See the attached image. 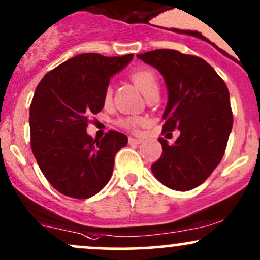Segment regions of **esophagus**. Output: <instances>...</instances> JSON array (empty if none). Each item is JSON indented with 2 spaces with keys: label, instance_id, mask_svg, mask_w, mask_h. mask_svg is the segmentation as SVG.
Listing matches in <instances>:
<instances>
[{
  "label": "esophagus",
  "instance_id": "obj_1",
  "mask_svg": "<svg viewBox=\"0 0 260 260\" xmlns=\"http://www.w3.org/2000/svg\"><path fill=\"white\" fill-rule=\"evenodd\" d=\"M141 139H136V138H129V144L130 145H139L141 144Z\"/></svg>",
  "mask_w": 260,
  "mask_h": 260
}]
</instances>
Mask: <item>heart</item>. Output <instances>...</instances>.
<instances>
[{
	"instance_id": "obj_1",
	"label": "heart",
	"mask_w": 260,
	"mask_h": 260,
	"mask_svg": "<svg viewBox=\"0 0 260 260\" xmlns=\"http://www.w3.org/2000/svg\"><path fill=\"white\" fill-rule=\"evenodd\" d=\"M131 80L135 83V85L138 86L141 90V93L145 96L150 95L152 91L157 90L158 88V80L157 75L155 74V72L150 68H141L136 69L131 73ZM111 96H113V90H111L110 86H108L104 91V103L109 104L111 102ZM142 120L139 118H124L119 120V125L124 129L127 130H136L141 125Z\"/></svg>"
}]
</instances>
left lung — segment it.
Masks as SVG:
<instances>
[{
  "label": "left lung",
  "mask_w": 260,
  "mask_h": 260,
  "mask_svg": "<svg viewBox=\"0 0 260 260\" xmlns=\"http://www.w3.org/2000/svg\"><path fill=\"white\" fill-rule=\"evenodd\" d=\"M164 75L169 99L162 119L165 131L180 130L174 145L162 138L161 157L151 165L162 185L189 191L211 176L224 155L233 126L230 91L209 64L175 49L138 54Z\"/></svg>",
  "instance_id": "left-lung-1"
}]
</instances>
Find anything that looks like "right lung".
Returning <instances> with one entry per match:
<instances>
[{
  "label": "right lung",
  "instance_id": "add662e5",
  "mask_svg": "<svg viewBox=\"0 0 260 260\" xmlns=\"http://www.w3.org/2000/svg\"><path fill=\"white\" fill-rule=\"evenodd\" d=\"M133 57L75 55L48 72L36 88L29 108L30 149L42 174L64 196H94L113 175L115 155L127 136L110 130L94 140L86 127L104 107L110 78Z\"/></svg>",
  "mask_w": 260,
  "mask_h": 260
}]
</instances>
